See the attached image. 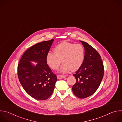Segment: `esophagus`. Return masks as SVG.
<instances>
[{"instance_id": "34e87169", "label": "esophagus", "mask_w": 122, "mask_h": 122, "mask_svg": "<svg viewBox=\"0 0 122 122\" xmlns=\"http://www.w3.org/2000/svg\"><path fill=\"white\" fill-rule=\"evenodd\" d=\"M57 77L58 79H61L62 78H65L66 76H65V75H57Z\"/></svg>"}]
</instances>
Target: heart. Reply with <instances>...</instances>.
I'll use <instances>...</instances> for the list:
<instances>
[{
	"mask_svg": "<svg viewBox=\"0 0 122 122\" xmlns=\"http://www.w3.org/2000/svg\"><path fill=\"white\" fill-rule=\"evenodd\" d=\"M54 52L50 51L47 54L46 63L50 68L57 70L62 61L63 64L60 70L62 73H66L71 69L72 71L77 70L84 61V49L79 43L63 42L55 48Z\"/></svg>",
	"mask_w": 122,
	"mask_h": 122,
	"instance_id": "b5f03b06",
	"label": "heart"
}]
</instances>
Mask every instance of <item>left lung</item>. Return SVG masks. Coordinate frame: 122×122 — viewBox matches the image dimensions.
I'll list each match as a JSON object with an SVG mask.
<instances>
[{"instance_id":"obj_1","label":"left lung","mask_w":122,"mask_h":122,"mask_svg":"<svg viewBox=\"0 0 122 122\" xmlns=\"http://www.w3.org/2000/svg\"><path fill=\"white\" fill-rule=\"evenodd\" d=\"M80 41L85 50L84 59L73 74L76 82L72 89L76 97L84 98L92 95L99 87L104 75V66L98 52L87 42Z\"/></svg>"}]
</instances>
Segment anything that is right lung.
I'll return each instance as SVG.
<instances>
[{
    "mask_svg": "<svg viewBox=\"0 0 122 122\" xmlns=\"http://www.w3.org/2000/svg\"><path fill=\"white\" fill-rule=\"evenodd\" d=\"M54 41H42L27 49L18 65V76L25 92L33 98L40 100L48 98L53 94L57 77L46 61L47 54ZM38 62L36 66L30 62Z\"/></svg>",
    "mask_w": 122,
    "mask_h": 122,
    "instance_id": "add662e5",
    "label": "right lung"
}]
</instances>
